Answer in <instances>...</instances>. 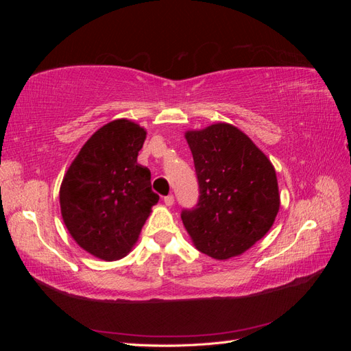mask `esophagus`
<instances>
[{
  "mask_svg": "<svg viewBox=\"0 0 351 351\" xmlns=\"http://www.w3.org/2000/svg\"><path fill=\"white\" fill-rule=\"evenodd\" d=\"M164 202H165L167 206H173V205H174V196H173V195L165 196V197H164Z\"/></svg>",
  "mask_w": 351,
  "mask_h": 351,
  "instance_id": "34e87169",
  "label": "esophagus"
}]
</instances>
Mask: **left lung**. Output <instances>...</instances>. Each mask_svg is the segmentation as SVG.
Returning a JSON list of instances; mask_svg holds the SVG:
<instances>
[{
	"label": "left lung",
	"mask_w": 351,
	"mask_h": 351,
	"mask_svg": "<svg viewBox=\"0 0 351 351\" xmlns=\"http://www.w3.org/2000/svg\"><path fill=\"white\" fill-rule=\"evenodd\" d=\"M199 182L196 208L183 209V224L208 256H239L272 227L280 209L275 168L237 127L217 123L186 132Z\"/></svg>",
	"instance_id": "left-lung-1"
}]
</instances>
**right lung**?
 <instances>
[{
  "mask_svg": "<svg viewBox=\"0 0 351 351\" xmlns=\"http://www.w3.org/2000/svg\"><path fill=\"white\" fill-rule=\"evenodd\" d=\"M146 130L120 119L102 125L83 145L60 187L62 221L79 246L102 261L133 249L158 204L151 171L137 164Z\"/></svg>",
  "mask_w": 351,
  "mask_h": 351,
  "instance_id": "right-lung-1",
  "label": "right lung"
}]
</instances>
